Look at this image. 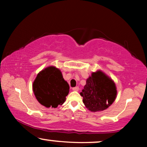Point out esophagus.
Instances as JSON below:
<instances>
[{"instance_id": "1", "label": "esophagus", "mask_w": 147, "mask_h": 147, "mask_svg": "<svg viewBox=\"0 0 147 147\" xmlns=\"http://www.w3.org/2000/svg\"><path fill=\"white\" fill-rule=\"evenodd\" d=\"M74 90V91H76V92H78V90H79V88L78 87H75V88H73V89H72Z\"/></svg>"}]
</instances>
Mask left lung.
Segmentation results:
<instances>
[{"mask_svg": "<svg viewBox=\"0 0 147 147\" xmlns=\"http://www.w3.org/2000/svg\"><path fill=\"white\" fill-rule=\"evenodd\" d=\"M80 95L84 105L90 111L96 112L107 109L114 102L117 90L114 82L101 70L92 72L86 80Z\"/></svg>", "mask_w": 147, "mask_h": 147, "instance_id": "obj_1", "label": "left lung"}]
</instances>
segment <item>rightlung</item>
Here are the masks:
<instances>
[{
    "label": "right lung",
    "instance_id": "right-lung-1",
    "mask_svg": "<svg viewBox=\"0 0 147 147\" xmlns=\"http://www.w3.org/2000/svg\"><path fill=\"white\" fill-rule=\"evenodd\" d=\"M33 91L41 105L55 108L65 102L69 86L59 69L49 66L37 74L33 83Z\"/></svg>",
    "mask_w": 147,
    "mask_h": 147
}]
</instances>
